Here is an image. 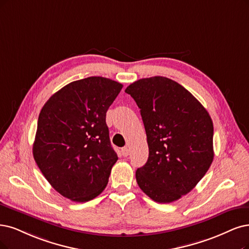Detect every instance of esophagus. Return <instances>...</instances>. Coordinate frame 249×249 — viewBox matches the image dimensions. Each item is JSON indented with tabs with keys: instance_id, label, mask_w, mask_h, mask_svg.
Wrapping results in <instances>:
<instances>
[{
	"instance_id": "esophagus-1",
	"label": "esophagus",
	"mask_w": 249,
	"mask_h": 249,
	"mask_svg": "<svg viewBox=\"0 0 249 249\" xmlns=\"http://www.w3.org/2000/svg\"><path fill=\"white\" fill-rule=\"evenodd\" d=\"M121 153H122V155L124 156V157H127V156L129 155V149H128L127 146H126V148H123V149L121 150Z\"/></svg>"
}]
</instances>
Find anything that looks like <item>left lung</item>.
Returning <instances> with one entry per match:
<instances>
[{
	"mask_svg": "<svg viewBox=\"0 0 249 249\" xmlns=\"http://www.w3.org/2000/svg\"><path fill=\"white\" fill-rule=\"evenodd\" d=\"M125 92L141 109L149 145L136 181L156 202L177 201L196 187L213 163V120L192 93L168 78L141 79Z\"/></svg>",
	"mask_w": 249,
	"mask_h": 249,
	"instance_id": "8db88e82",
	"label": "left lung"
}]
</instances>
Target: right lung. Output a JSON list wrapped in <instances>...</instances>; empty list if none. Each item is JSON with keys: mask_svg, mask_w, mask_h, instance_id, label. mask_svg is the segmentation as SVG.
Wrapping results in <instances>:
<instances>
[{"mask_svg": "<svg viewBox=\"0 0 249 249\" xmlns=\"http://www.w3.org/2000/svg\"><path fill=\"white\" fill-rule=\"evenodd\" d=\"M122 87L107 78H85L58 90L42 107L34 158L63 197L87 202L107 187L118 156L110 145L106 116Z\"/></svg>", "mask_w": 249, "mask_h": 249, "instance_id": "right-lung-1", "label": "right lung"}]
</instances>
